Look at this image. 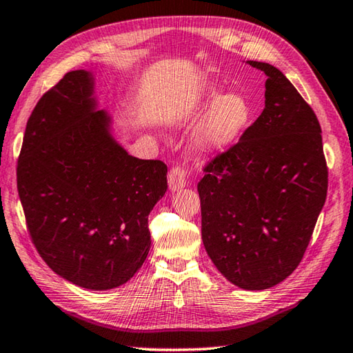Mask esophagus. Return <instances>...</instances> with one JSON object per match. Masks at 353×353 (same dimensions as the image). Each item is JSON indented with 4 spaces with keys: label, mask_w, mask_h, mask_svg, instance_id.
<instances>
[{
    "label": "esophagus",
    "mask_w": 353,
    "mask_h": 353,
    "mask_svg": "<svg viewBox=\"0 0 353 353\" xmlns=\"http://www.w3.org/2000/svg\"><path fill=\"white\" fill-rule=\"evenodd\" d=\"M186 179H188V170L181 165H176L172 167L168 172V185L172 191H177L185 186Z\"/></svg>",
    "instance_id": "34e87169"
}]
</instances>
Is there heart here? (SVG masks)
I'll return each mask as SVG.
<instances>
[{"instance_id":"b5f03b06","label":"heart","mask_w":353,"mask_h":353,"mask_svg":"<svg viewBox=\"0 0 353 353\" xmlns=\"http://www.w3.org/2000/svg\"><path fill=\"white\" fill-rule=\"evenodd\" d=\"M211 101L217 93H211ZM252 107L245 96L231 93L222 96L206 117L196 136V143L203 150H220L241 134L251 121Z\"/></svg>"}]
</instances>
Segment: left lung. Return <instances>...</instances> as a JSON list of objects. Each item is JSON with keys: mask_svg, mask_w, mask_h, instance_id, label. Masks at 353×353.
<instances>
[{"mask_svg": "<svg viewBox=\"0 0 353 353\" xmlns=\"http://www.w3.org/2000/svg\"><path fill=\"white\" fill-rule=\"evenodd\" d=\"M265 72V108L239 142L205 163L197 191L202 240L232 285L261 291L300 265L326 202L327 165L314 110L279 68Z\"/></svg>", "mask_w": 353, "mask_h": 353, "instance_id": "1", "label": "left lung"}]
</instances>
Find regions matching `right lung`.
Here are the masks:
<instances>
[{"instance_id": "right-lung-1", "label": "right lung", "mask_w": 353, "mask_h": 353, "mask_svg": "<svg viewBox=\"0 0 353 353\" xmlns=\"http://www.w3.org/2000/svg\"><path fill=\"white\" fill-rule=\"evenodd\" d=\"M93 81L67 72L27 121L17 185L32 243L47 266L85 289L127 283L147 259L148 214L167 165L130 156L94 110Z\"/></svg>"}]
</instances>
